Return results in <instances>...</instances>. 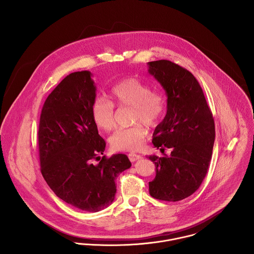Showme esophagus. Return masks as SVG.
<instances>
[{"label":"esophagus","instance_id":"esophagus-1","mask_svg":"<svg viewBox=\"0 0 254 254\" xmlns=\"http://www.w3.org/2000/svg\"><path fill=\"white\" fill-rule=\"evenodd\" d=\"M128 156H129V159H130L131 162H135V161L140 160V159L142 158V155L137 154V153H133V152H132V153H129Z\"/></svg>","mask_w":254,"mask_h":254}]
</instances>
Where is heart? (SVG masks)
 Instances as JSON below:
<instances>
[{
	"mask_svg": "<svg viewBox=\"0 0 254 254\" xmlns=\"http://www.w3.org/2000/svg\"><path fill=\"white\" fill-rule=\"evenodd\" d=\"M109 101L96 99L91 106L93 122L100 130L109 132L115 127V111L118 109L131 108L132 121L143 122L154 126L162 117L165 110L163 96L151 89L137 78H125L112 86L109 93ZM147 130L138 123L130 128L115 131L110 137V145L115 150L137 151L145 144Z\"/></svg>",
	"mask_w": 254,
	"mask_h": 254,
	"instance_id": "b5f03b06",
	"label": "heart"
}]
</instances>
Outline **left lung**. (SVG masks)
Listing matches in <instances>:
<instances>
[{
	"instance_id": "left-lung-1",
	"label": "left lung",
	"mask_w": 254,
	"mask_h": 254,
	"mask_svg": "<svg viewBox=\"0 0 254 254\" xmlns=\"http://www.w3.org/2000/svg\"><path fill=\"white\" fill-rule=\"evenodd\" d=\"M148 73L167 96V112L155 127L152 144L168 156H147L155 165L149 194L160 200L178 201L192 194L206 176L215 141V125L195 77L166 60L149 62Z\"/></svg>"
}]
</instances>
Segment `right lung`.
I'll use <instances>...</instances> for the list:
<instances>
[{"label": "right lung", "mask_w": 254, "mask_h": 254, "mask_svg": "<svg viewBox=\"0 0 254 254\" xmlns=\"http://www.w3.org/2000/svg\"><path fill=\"white\" fill-rule=\"evenodd\" d=\"M97 87L87 70L67 75L49 95L38 131L42 175L61 199L88 212L112 203L115 179L131 167L126 154H104L105 140L91 116ZM101 159L94 165V160Z\"/></svg>", "instance_id": "1"}]
</instances>
